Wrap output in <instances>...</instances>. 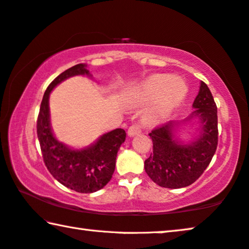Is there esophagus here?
<instances>
[{"label": "esophagus", "mask_w": 249, "mask_h": 249, "mask_svg": "<svg viewBox=\"0 0 249 249\" xmlns=\"http://www.w3.org/2000/svg\"><path fill=\"white\" fill-rule=\"evenodd\" d=\"M141 133V127L139 125H131L129 126L128 131H127V134L128 136H135V135H139Z\"/></svg>", "instance_id": "34e87169"}]
</instances>
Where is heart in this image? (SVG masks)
I'll use <instances>...</instances> for the list:
<instances>
[{"instance_id":"heart-1","label":"heart","mask_w":249,"mask_h":249,"mask_svg":"<svg viewBox=\"0 0 249 249\" xmlns=\"http://www.w3.org/2000/svg\"><path fill=\"white\" fill-rule=\"evenodd\" d=\"M188 87L182 78L166 73H158L147 78L137 89V101L150 103L157 99L146 110L148 122H159L168 117L183 101Z\"/></svg>"}]
</instances>
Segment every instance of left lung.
I'll list each match as a JSON object with an SVG mask.
<instances>
[{"label": "left lung", "instance_id": "obj_1", "mask_svg": "<svg viewBox=\"0 0 249 249\" xmlns=\"http://www.w3.org/2000/svg\"><path fill=\"white\" fill-rule=\"evenodd\" d=\"M192 107L195 110L184 121H170L148 134L153 142V152L144 162V169L160 187L179 189L192 184L207 169L217 150V106L203 81ZM194 119L198 120L199 133L194 140L184 143L175 136V131L181 124Z\"/></svg>", "mask_w": 249, "mask_h": 249}]
</instances>
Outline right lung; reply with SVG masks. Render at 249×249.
Wrapping results in <instances>:
<instances>
[{"label":"right lung","mask_w":249,"mask_h":249,"mask_svg":"<svg viewBox=\"0 0 249 249\" xmlns=\"http://www.w3.org/2000/svg\"><path fill=\"white\" fill-rule=\"evenodd\" d=\"M73 76L91 77L87 65L78 64L54 78L43 95L36 121V134L44 164L54 179L71 190L91 194L101 190L112 179L117 152L124 143L126 133L123 128H116L79 150L55 139L50 124V92L57 85Z\"/></svg>","instance_id":"add662e5"}]
</instances>
